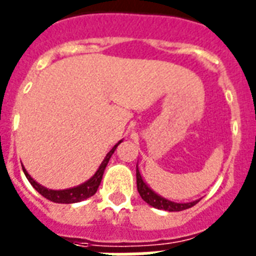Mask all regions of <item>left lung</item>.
I'll return each instance as SVG.
<instances>
[{
  "mask_svg": "<svg viewBox=\"0 0 256 256\" xmlns=\"http://www.w3.org/2000/svg\"><path fill=\"white\" fill-rule=\"evenodd\" d=\"M136 183H138V191L142 196V199L144 202L155 207V208L164 210V211H170V212H174V211H183V210L191 208L192 206H195L199 200H195V202H191V203H175V202H171V200H167L159 196L158 194L152 191L146 183L144 180L142 179V175L140 172L136 168Z\"/></svg>",
  "mask_w": 256,
  "mask_h": 256,
  "instance_id": "8db88e82",
  "label": "left lung"
}]
</instances>
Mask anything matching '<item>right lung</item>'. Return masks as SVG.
Wrapping results in <instances>:
<instances>
[{
	"mask_svg": "<svg viewBox=\"0 0 256 256\" xmlns=\"http://www.w3.org/2000/svg\"><path fill=\"white\" fill-rule=\"evenodd\" d=\"M122 142H118L116 146L112 148V150L106 154V159L102 160V163L101 166L98 167V170L96 171V174L88 180V182H85L84 184H81L78 187H74V188H69V190H62V191H54V190H48V188L42 187V186H40L38 183H36L34 180L32 179L30 175L28 174L26 170L22 167L24 170V174L26 176V179L29 180V183L33 186L36 191L40 192L44 198H46L48 200H50V202H54V203H65V204H69V203H77V202H81V200H85L93 196L96 194L97 188L100 186L101 183V179H102V175H104V170H106V164L110 162V156L114 152V150L118 148V146Z\"/></svg>",
	"mask_w": 256,
	"mask_h": 256,
	"instance_id": "add662e5",
	"label": "right lung"
}]
</instances>
